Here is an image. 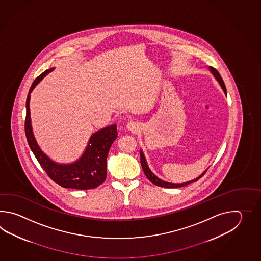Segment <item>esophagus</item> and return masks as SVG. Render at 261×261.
<instances>
[{"mask_svg":"<svg viewBox=\"0 0 261 261\" xmlns=\"http://www.w3.org/2000/svg\"><path fill=\"white\" fill-rule=\"evenodd\" d=\"M126 128H127L128 132H130V133H137L140 127H139V125L137 123L134 122V121H130V122H128V124H127Z\"/></svg>","mask_w":261,"mask_h":261,"instance_id":"obj_1","label":"esophagus"}]
</instances>
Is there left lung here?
<instances>
[{"label":"left lung","instance_id":"8db88e82","mask_svg":"<svg viewBox=\"0 0 261 261\" xmlns=\"http://www.w3.org/2000/svg\"><path fill=\"white\" fill-rule=\"evenodd\" d=\"M209 70H210V72H212V74L217 79V82L221 86L224 93L227 95V89H226L225 84H224V81H223V79H222L221 76H220L219 72H217L215 68H213V67L211 66L209 67ZM140 158H141V165H142V168H143V170H144V174H145V176L147 177V179L149 180L150 182H152V183L155 185V186H159V187H161V188H167V189L182 188V187H185V186L189 185V184L197 182L200 177H202V176L204 175V173H205V172H207V170H208V169H206L205 171L202 172L200 176H198V177L195 178V179L191 180V181H189V182L181 184L170 183V182H166V181L161 180V179H160L158 176H155V174L152 172V171L149 169V166H148L147 161H146V159H145V155H144V152H143V150L142 149L140 150Z\"/></svg>","mask_w":261,"mask_h":261}]
</instances>
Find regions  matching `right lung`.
<instances>
[{
    "mask_svg": "<svg viewBox=\"0 0 261 261\" xmlns=\"http://www.w3.org/2000/svg\"><path fill=\"white\" fill-rule=\"evenodd\" d=\"M54 69L55 68H50L40 74L34 80L29 91L26 100L25 120V133L29 145L40 165L44 168L47 175L55 183L59 184L65 189H95L106 181L107 172L106 160L109 149L117 137V125L113 124L93 133L89 138L83 154L74 162L67 164L58 163L52 161L48 155H45L44 151L40 148L39 144H37L34 137L31 121L30 100L31 93L34 88Z\"/></svg>",
    "mask_w": 261,
    "mask_h": 261,
    "instance_id": "obj_1",
    "label": "right lung"
}]
</instances>
